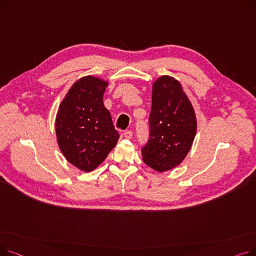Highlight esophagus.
I'll return each instance as SVG.
<instances>
[{
	"label": "esophagus",
	"instance_id": "obj_1",
	"mask_svg": "<svg viewBox=\"0 0 256 256\" xmlns=\"http://www.w3.org/2000/svg\"><path fill=\"white\" fill-rule=\"evenodd\" d=\"M124 135V138H126V139H132V130H126Z\"/></svg>",
	"mask_w": 256,
	"mask_h": 256
}]
</instances>
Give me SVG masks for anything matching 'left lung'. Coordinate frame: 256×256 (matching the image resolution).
Returning <instances> with one entry per match:
<instances>
[{"mask_svg": "<svg viewBox=\"0 0 256 256\" xmlns=\"http://www.w3.org/2000/svg\"><path fill=\"white\" fill-rule=\"evenodd\" d=\"M150 126L143 162L156 172L178 167L191 150L197 119L191 100L173 76H162L152 84Z\"/></svg>", "mask_w": 256, "mask_h": 256, "instance_id": "8db88e82", "label": "left lung"}]
</instances>
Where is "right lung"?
<instances>
[{
    "label": "right lung",
    "mask_w": 256,
    "mask_h": 256,
    "mask_svg": "<svg viewBox=\"0 0 256 256\" xmlns=\"http://www.w3.org/2000/svg\"><path fill=\"white\" fill-rule=\"evenodd\" d=\"M109 82L86 76L65 94L56 115L55 130L64 158L78 170L98 168L114 148L119 134L102 98Z\"/></svg>",
    "instance_id": "right-lung-1"
}]
</instances>
